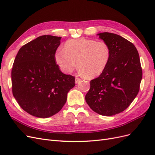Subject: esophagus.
Returning <instances> with one entry per match:
<instances>
[{
    "label": "esophagus",
    "mask_w": 155,
    "mask_h": 155,
    "mask_svg": "<svg viewBox=\"0 0 155 155\" xmlns=\"http://www.w3.org/2000/svg\"><path fill=\"white\" fill-rule=\"evenodd\" d=\"M81 80V79H80V78H76V83H78L79 81H80Z\"/></svg>",
    "instance_id": "34e87169"
}]
</instances>
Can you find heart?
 Segmentation results:
<instances>
[{"label":"heart","instance_id":"1","mask_svg":"<svg viewBox=\"0 0 155 155\" xmlns=\"http://www.w3.org/2000/svg\"><path fill=\"white\" fill-rule=\"evenodd\" d=\"M111 48L105 41L79 38L68 40L63 50L55 54V60L61 71L72 73L78 62L81 74L93 78L99 76L107 67L111 58Z\"/></svg>","mask_w":155,"mask_h":155}]
</instances>
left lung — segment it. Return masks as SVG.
Masks as SVG:
<instances>
[{"instance_id": "8db88e82", "label": "left lung", "mask_w": 155, "mask_h": 155, "mask_svg": "<svg viewBox=\"0 0 155 155\" xmlns=\"http://www.w3.org/2000/svg\"><path fill=\"white\" fill-rule=\"evenodd\" d=\"M111 48V58L99 77L91 81L85 100L97 114L109 116L123 112L140 90L142 69L137 49L121 36L112 33L98 34Z\"/></svg>"}]
</instances>
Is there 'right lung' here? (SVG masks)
I'll return each mask as SVG.
<instances>
[{"instance_id":"add662e5","label":"right lung","mask_w":155,"mask_h":155,"mask_svg":"<svg viewBox=\"0 0 155 155\" xmlns=\"http://www.w3.org/2000/svg\"><path fill=\"white\" fill-rule=\"evenodd\" d=\"M61 37L42 35L18 50L12 70V88L18 104L28 113L48 118L67 101L75 77L63 74L55 60Z\"/></svg>"}]
</instances>
